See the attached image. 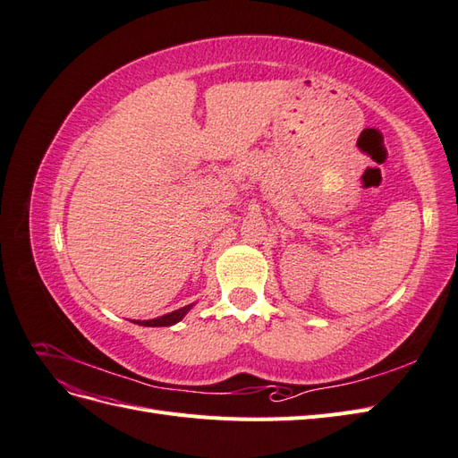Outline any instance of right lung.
Wrapping results in <instances>:
<instances>
[{
  "label": "right lung",
  "instance_id": "right-lung-1",
  "mask_svg": "<svg viewBox=\"0 0 458 458\" xmlns=\"http://www.w3.org/2000/svg\"><path fill=\"white\" fill-rule=\"evenodd\" d=\"M191 308H192V303H191V306L179 308V310H175V311H172V313H165V315H162V317L150 318V321H133V323L141 325V327H172V325L182 321V318L187 315V311H189Z\"/></svg>",
  "mask_w": 458,
  "mask_h": 458
}]
</instances>
